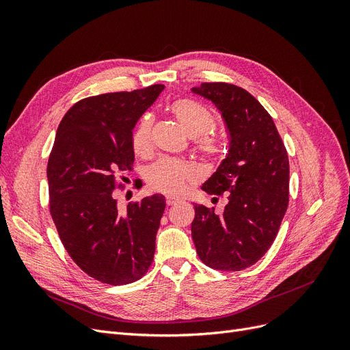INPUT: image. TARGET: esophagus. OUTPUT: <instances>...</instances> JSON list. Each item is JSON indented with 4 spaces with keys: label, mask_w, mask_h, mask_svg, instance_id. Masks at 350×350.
Listing matches in <instances>:
<instances>
[{
    "label": "esophagus",
    "mask_w": 350,
    "mask_h": 350,
    "mask_svg": "<svg viewBox=\"0 0 350 350\" xmlns=\"http://www.w3.org/2000/svg\"><path fill=\"white\" fill-rule=\"evenodd\" d=\"M176 198L175 197H166V204L167 206H172V204H175L176 203Z\"/></svg>",
    "instance_id": "1"
}]
</instances>
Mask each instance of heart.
<instances>
[{"instance_id":"b5f03b06","label":"heart","mask_w":350,"mask_h":350,"mask_svg":"<svg viewBox=\"0 0 350 350\" xmlns=\"http://www.w3.org/2000/svg\"><path fill=\"white\" fill-rule=\"evenodd\" d=\"M172 115L181 124L189 137H194L198 152L207 161H219L224 154L221 143L208 135L215 126V116L204 105L193 99H178L171 107ZM133 150L137 154H146L152 149V116L143 115L137 122L131 137ZM198 178V169L187 161L163 157L153 163L146 172L149 185L157 191L176 196L183 193L189 183Z\"/></svg>"}]
</instances>
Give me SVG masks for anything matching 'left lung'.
<instances>
[{"label": "left lung", "instance_id": "obj_1", "mask_svg": "<svg viewBox=\"0 0 350 350\" xmlns=\"http://www.w3.org/2000/svg\"><path fill=\"white\" fill-rule=\"evenodd\" d=\"M191 90L213 102L230 140L226 157L201 187L226 196L228 204L224 213L194 204L193 241L206 266L239 271L256 264L278 235L289 203L288 153L271 116L245 89L203 83Z\"/></svg>", "mask_w": 350, "mask_h": 350}]
</instances>
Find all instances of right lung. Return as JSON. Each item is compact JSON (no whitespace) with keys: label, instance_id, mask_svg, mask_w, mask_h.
<instances>
[{"label":"right lung","instance_id":"1","mask_svg":"<svg viewBox=\"0 0 350 350\" xmlns=\"http://www.w3.org/2000/svg\"><path fill=\"white\" fill-rule=\"evenodd\" d=\"M163 89L153 84L86 98L58 125L46 169L49 211L72 261L102 283H133L153 261L165 197L153 194L121 210L113 189L116 174L134 163V126Z\"/></svg>","mask_w":350,"mask_h":350}]
</instances>
